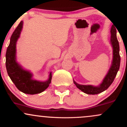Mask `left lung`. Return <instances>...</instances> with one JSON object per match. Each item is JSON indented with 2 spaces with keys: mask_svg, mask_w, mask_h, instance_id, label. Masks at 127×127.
I'll return each instance as SVG.
<instances>
[{
  "mask_svg": "<svg viewBox=\"0 0 127 127\" xmlns=\"http://www.w3.org/2000/svg\"><path fill=\"white\" fill-rule=\"evenodd\" d=\"M110 33H111L110 42L113 46V62H112L111 67L109 69L108 73L106 76L100 87H95L91 85H79L74 81V84L76 86L77 88L87 94H93V95L98 94L107 90L113 82L119 69L121 62V57L119 55V45L118 40L116 37V30L114 26H112Z\"/></svg>",
  "mask_w": 127,
  "mask_h": 127,
  "instance_id": "1",
  "label": "left lung"
}]
</instances>
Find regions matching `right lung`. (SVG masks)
<instances>
[{
    "instance_id": "right-lung-1",
    "label": "right lung",
    "mask_w": 127,
    "mask_h": 127,
    "mask_svg": "<svg viewBox=\"0 0 127 127\" xmlns=\"http://www.w3.org/2000/svg\"><path fill=\"white\" fill-rule=\"evenodd\" d=\"M22 27L23 21H21L11 37L9 45L6 53V70L11 81L20 91L28 94H39L49 87L52 79L51 72L49 74L48 81L44 82H39L32 79V74L22 69L15 62L16 42L20 36Z\"/></svg>"
}]
</instances>
